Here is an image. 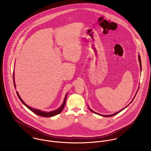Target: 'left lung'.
<instances>
[{
    "mask_svg": "<svg viewBox=\"0 0 151 151\" xmlns=\"http://www.w3.org/2000/svg\"><path fill=\"white\" fill-rule=\"evenodd\" d=\"M138 60H139V66H140V70H141H141H142V68H141V58H140V56L139 55H138ZM138 89H137V92H138ZM137 92H136V93H135V96H134V97L133 98V99H132V100L131 101V102H130V104L133 101V100H134V99L135 98V95H136V94H137ZM129 105H127V106H126L125 108H123V109H122V110H120V111H118L117 112H116V113H113V114H110V115H103V114H99V113H96V112H95L94 111H93L92 110H91L90 108L88 107L89 108V109L92 111V112H93V113H95V114H98V115H99V116H103V117H111V116H114V115H116V114H117V113H120L121 111H122L123 109H124L125 108H127V106H128Z\"/></svg>",
    "mask_w": 151,
    "mask_h": 151,
    "instance_id": "obj_1",
    "label": "left lung"
}]
</instances>
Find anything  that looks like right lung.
I'll return each mask as SVG.
<instances>
[{"label":"right lung","mask_w":151,"mask_h":151,"mask_svg":"<svg viewBox=\"0 0 151 151\" xmlns=\"http://www.w3.org/2000/svg\"><path fill=\"white\" fill-rule=\"evenodd\" d=\"M14 73H13V83H14V87L16 88V84H15V81H14ZM16 93H17V95L19 97V98L20 99V100L22 101V103L28 108L31 111H32V112H34V113H35L36 114L38 115V116H42V117H52V116H56L59 113H60L62 112V111L63 110V109H64L65 107V101H66V98H67V93L66 94L65 96V99H64V101L62 104V105H61V106L59 108H58V109L55 110H53V111H42V110H40L39 109H34V108H31L29 106H28L22 99L21 98V97L20 96L18 92L16 91Z\"/></svg>","instance_id":"add662e5"}]
</instances>
